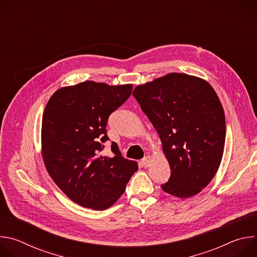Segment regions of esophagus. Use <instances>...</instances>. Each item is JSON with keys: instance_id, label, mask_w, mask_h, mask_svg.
Listing matches in <instances>:
<instances>
[{"instance_id": "esophagus-1", "label": "esophagus", "mask_w": 257, "mask_h": 257, "mask_svg": "<svg viewBox=\"0 0 257 257\" xmlns=\"http://www.w3.org/2000/svg\"><path fill=\"white\" fill-rule=\"evenodd\" d=\"M151 160H152V158H151L150 156H146V157H144V158L142 159V161H141L142 166H143L144 168L149 167V166H150V163H151Z\"/></svg>"}]
</instances>
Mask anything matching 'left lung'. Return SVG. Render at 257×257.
Instances as JSON below:
<instances>
[{"instance_id":"obj_1","label":"left lung","mask_w":257,"mask_h":257,"mask_svg":"<svg viewBox=\"0 0 257 257\" xmlns=\"http://www.w3.org/2000/svg\"><path fill=\"white\" fill-rule=\"evenodd\" d=\"M133 96L160 135L171 177L161 187L176 197L199 193L221 164L225 139L224 108L204 80L171 73L137 86Z\"/></svg>"}]
</instances>
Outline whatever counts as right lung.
<instances>
[{
    "mask_svg": "<svg viewBox=\"0 0 257 257\" xmlns=\"http://www.w3.org/2000/svg\"><path fill=\"white\" fill-rule=\"evenodd\" d=\"M131 84L109 86L85 81L57 90L48 101L42 124L43 158L58 187L77 204L103 210L124 193L138 170L124 159L116 142L112 158L100 156L109 115L131 95Z\"/></svg>",
    "mask_w": 257,
    "mask_h": 257,
    "instance_id": "add662e5",
    "label": "right lung"
}]
</instances>
